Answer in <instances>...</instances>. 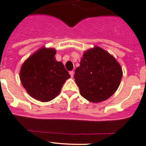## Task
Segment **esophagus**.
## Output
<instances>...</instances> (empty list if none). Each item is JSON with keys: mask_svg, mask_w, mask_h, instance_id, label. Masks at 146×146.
<instances>
[{"mask_svg": "<svg viewBox=\"0 0 146 146\" xmlns=\"http://www.w3.org/2000/svg\"><path fill=\"white\" fill-rule=\"evenodd\" d=\"M70 76H71V78H73V75H74V72L73 71H70Z\"/></svg>", "mask_w": 146, "mask_h": 146, "instance_id": "obj_1", "label": "esophagus"}]
</instances>
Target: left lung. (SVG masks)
<instances>
[{
	"mask_svg": "<svg viewBox=\"0 0 146 146\" xmlns=\"http://www.w3.org/2000/svg\"><path fill=\"white\" fill-rule=\"evenodd\" d=\"M122 76V68L115 58L95 46L84 53L80 66L76 69L74 78L84 98L99 103L114 94Z\"/></svg>",
	"mask_w": 146,
	"mask_h": 146,
	"instance_id": "obj_1",
	"label": "left lung"
}]
</instances>
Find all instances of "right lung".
Wrapping results in <instances>:
<instances>
[{"instance_id": "add662e5", "label": "right lung", "mask_w": 146, "mask_h": 146, "mask_svg": "<svg viewBox=\"0 0 146 146\" xmlns=\"http://www.w3.org/2000/svg\"><path fill=\"white\" fill-rule=\"evenodd\" d=\"M54 48L43 47L22 65L20 79L24 88L33 98L42 102L53 100L70 77L62 62L56 60Z\"/></svg>"}]
</instances>
